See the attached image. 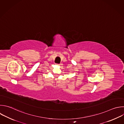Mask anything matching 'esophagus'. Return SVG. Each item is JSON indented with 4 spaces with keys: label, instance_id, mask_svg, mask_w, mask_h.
Masks as SVG:
<instances>
[{
    "label": "esophagus",
    "instance_id": "34e87169",
    "mask_svg": "<svg viewBox=\"0 0 124 124\" xmlns=\"http://www.w3.org/2000/svg\"><path fill=\"white\" fill-rule=\"evenodd\" d=\"M56 64L57 65H60V64H58V63H56Z\"/></svg>",
    "mask_w": 124,
    "mask_h": 124
}]
</instances>
